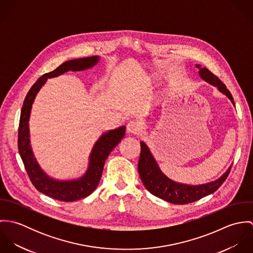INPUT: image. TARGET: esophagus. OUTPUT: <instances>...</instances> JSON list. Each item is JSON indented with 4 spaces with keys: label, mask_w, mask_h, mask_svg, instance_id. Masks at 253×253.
<instances>
[{
    "label": "esophagus",
    "mask_w": 253,
    "mask_h": 253,
    "mask_svg": "<svg viewBox=\"0 0 253 253\" xmlns=\"http://www.w3.org/2000/svg\"><path fill=\"white\" fill-rule=\"evenodd\" d=\"M126 130L128 133L137 134L142 131V125L137 121H130L126 126Z\"/></svg>",
    "instance_id": "obj_1"
}]
</instances>
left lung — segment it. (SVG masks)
<instances>
[{
	"label": "left lung",
	"mask_w": 253,
	"mask_h": 253,
	"mask_svg": "<svg viewBox=\"0 0 253 253\" xmlns=\"http://www.w3.org/2000/svg\"><path fill=\"white\" fill-rule=\"evenodd\" d=\"M200 69L199 74L203 80L216 86L223 94H225L235 106L233 96L226 85L217 78L214 74L207 68H202L201 65H196ZM141 152L138 162V172L146 189L154 196L165 200L170 204L186 205L201 200L202 198L214 193L217 189L227 179L231 167L217 180L202 184V185H187L169 179L160 169L156 160L151 154L148 146L143 141L140 143Z\"/></svg>",
	"instance_id": "obj_1"
}]
</instances>
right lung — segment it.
<instances>
[{"instance_id":"1","label":"right lung","mask_w":253,"mask_h":253,"mask_svg":"<svg viewBox=\"0 0 253 253\" xmlns=\"http://www.w3.org/2000/svg\"><path fill=\"white\" fill-rule=\"evenodd\" d=\"M98 56L84 57L62 63L52 72L46 73L38 79L28 91L20 114L18 126V151L26 172L37 190L54 200L74 202L89 196L97 187L111 151L119 144L126 132V126H121L103 133L95 142L89 156V165L84 175L77 180L60 181L47 176L40 168L31 149L29 138V118L37 93L47 79L57 77L67 71H83L94 66Z\"/></svg>"}]
</instances>
